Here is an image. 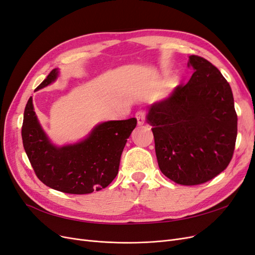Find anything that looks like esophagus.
<instances>
[{
    "instance_id": "obj_1",
    "label": "esophagus",
    "mask_w": 255,
    "mask_h": 255,
    "mask_svg": "<svg viewBox=\"0 0 255 255\" xmlns=\"http://www.w3.org/2000/svg\"><path fill=\"white\" fill-rule=\"evenodd\" d=\"M135 117H136V119H137L138 126H142L143 123H144V119H145V114H144V112H142V111L137 112L136 115H135Z\"/></svg>"
}]
</instances>
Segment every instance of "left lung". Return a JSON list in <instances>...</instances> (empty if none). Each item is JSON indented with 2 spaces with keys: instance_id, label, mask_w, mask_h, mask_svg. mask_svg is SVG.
<instances>
[{
  "instance_id": "obj_1",
  "label": "left lung",
  "mask_w": 255,
  "mask_h": 255,
  "mask_svg": "<svg viewBox=\"0 0 255 255\" xmlns=\"http://www.w3.org/2000/svg\"><path fill=\"white\" fill-rule=\"evenodd\" d=\"M195 72L185 86L148 107L160 171L181 185H198L222 172L233 156L237 115L230 84L203 57L191 55Z\"/></svg>"
}]
</instances>
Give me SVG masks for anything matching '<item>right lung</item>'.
<instances>
[{
    "label": "right lung",
    "instance_id": "add662e5",
    "mask_svg": "<svg viewBox=\"0 0 255 255\" xmlns=\"http://www.w3.org/2000/svg\"><path fill=\"white\" fill-rule=\"evenodd\" d=\"M58 73L57 68L53 69L36 90L55 82ZM136 125L135 118L102 122L81 141L58 146L43 130L30 97L23 116L22 140L43 184L66 194H91L109 186L118 174L122 151Z\"/></svg>",
    "mask_w": 255,
    "mask_h": 255
}]
</instances>
